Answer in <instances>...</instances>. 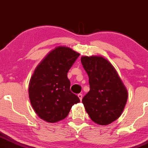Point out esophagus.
I'll return each mask as SVG.
<instances>
[{"mask_svg":"<svg viewBox=\"0 0 148 148\" xmlns=\"http://www.w3.org/2000/svg\"><path fill=\"white\" fill-rule=\"evenodd\" d=\"M77 96H78L79 99H80V100L81 101V100H82V94H78V95H77Z\"/></svg>","mask_w":148,"mask_h":148,"instance_id":"1","label":"esophagus"}]
</instances>
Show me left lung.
<instances>
[{
  "instance_id": "8db88e82",
  "label": "left lung",
  "mask_w": 148,
  "mask_h": 148,
  "mask_svg": "<svg viewBox=\"0 0 148 148\" xmlns=\"http://www.w3.org/2000/svg\"><path fill=\"white\" fill-rule=\"evenodd\" d=\"M81 63L89 77L90 91L82 103L90 119L108 125L123 112L128 92L115 68L101 56H82Z\"/></svg>"
}]
</instances>
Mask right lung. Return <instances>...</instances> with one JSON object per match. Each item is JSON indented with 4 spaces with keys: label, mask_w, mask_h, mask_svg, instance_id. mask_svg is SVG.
<instances>
[{
    "label": "right lung",
    "mask_w": 148,
    "mask_h": 148,
    "mask_svg": "<svg viewBox=\"0 0 148 148\" xmlns=\"http://www.w3.org/2000/svg\"><path fill=\"white\" fill-rule=\"evenodd\" d=\"M80 53L66 47H56L34 71L29 97L34 112L43 120L55 123L66 118L80 99L70 90L67 73Z\"/></svg>",
    "instance_id": "add662e5"
}]
</instances>
